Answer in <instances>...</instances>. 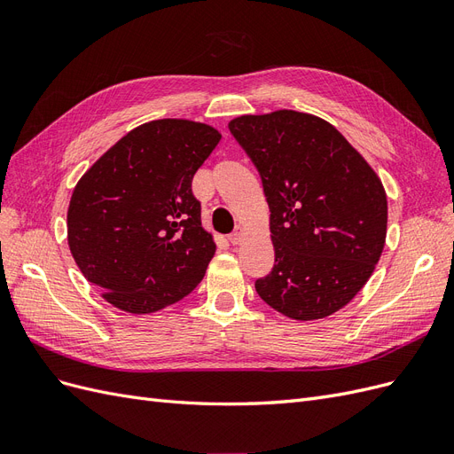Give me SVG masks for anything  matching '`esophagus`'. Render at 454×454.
<instances>
[{
  "label": "esophagus",
  "mask_w": 454,
  "mask_h": 454,
  "mask_svg": "<svg viewBox=\"0 0 454 454\" xmlns=\"http://www.w3.org/2000/svg\"><path fill=\"white\" fill-rule=\"evenodd\" d=\"M227 239H229V242H231V244H240V242H242V239H244V227H240V225H239L235 231L231 232V235H229Z\"/></svg>",
  "instance_id": "esophagus-1"
}]
</instances>
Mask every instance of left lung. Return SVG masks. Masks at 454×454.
Segmentation results:
<instances>
[{"instance_id":"left-lung-1","label":"left lung","mask_w":454,"mask_h":454,"mask_svg":"<svg viewBox=\"0 0 454 454\" xmlns=\"http://www.w3.org/2000/svg\"><path fill=\"white\" fill-rule=\"evenodd\" d=\"M229 130L259 172L270 210L274 267L259 297L294 320L345 307L369 280L387 239V193L327 121L280 109Z\"/></svg>"}]
</instances>
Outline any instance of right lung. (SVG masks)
<instances>
[{
	"label": "right lung",
	"mask_w": 454,
	"mask_h": 454,
	"mask_svg": "<svg viewBox=\"0 0 454 454\" xmlns=\"http://www.w3.org/2000/svg\"><path fill=\"white\" fill-rule=\"evenodd\" d=\"M219 140L202 122L151 121L81 177L67 208V244L107 303L149 314L200 284L215 244L191 184Z\"/></svg>",
	"instance_id": "right-lung-1"
}]
</instances>
